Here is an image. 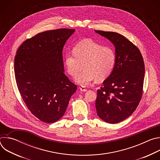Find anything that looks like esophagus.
<instances>
[{
    "label": "esophagus",
    "mask_w": 160,
    "mask_h": 160,
    "mask_svg": "<svg viewBox=\"0 0 160 160\" xmlns=\"http://www.w3.org/2000/svg\"><path fill=\"white\" fill-rule=\"evenodd\" d=\"M80 90L81 91H82V92H86V91H87V89L84 88L83 87H80Z\"/></svg>",
    "instance_id": "34e87169"
}]
</instances>
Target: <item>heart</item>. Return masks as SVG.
Returning a JSON list of instances; mask_svg holds the SVG:
<instances>
[{"mask_svg": "<svg viewBox=\"0 0 160 160\" xmlns=\"http://www.w3.org/2000/svg\"><path fill=\"white\" fill-rule=\"evenodd\" d=\"M116 54L109 47L85 39L77 44L73 52H67L64 56V64L68 73L75 77V82L82 87L90 85L96 79L102 81L112 72L116 63Z\"/></svg>", "mask_w": 160, "mask_h": 160, "instance_id": "heart-1", "label": "heart"}]
</instances>
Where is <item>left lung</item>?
<instances>
[{"mask_svg":"<svg viewBox=\"0 0 160 160\" xmlns=\"http://www.w3.org/2000/svg\"><path fill=\"white\" fill-rule=\"evenodd\" d=\"M95 32L112 43L117 58L112 72L98 90L97 114L107 123H117L129 117L140 102L144 62L139 49L124 36L112 32Z\"/></svg>","mask_w":160,"mask_h":160,"instance_id":"left-lung-1","label":"left lung"}]
</instances>
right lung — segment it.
Segmentation results:
<instances>
[{
	"mask_svg": "<svg viewBox=\"0 0 160 160\" xmlns=\"http://www.w3.org/2000/svg\"><path fill=\"white\" fill-rule=\"evenodd\" d=\"M74 29L39 33L18 48L14 58L16 84L33 115L48 123L59 120L77 85L64 74L62 49Z\"/></svg>",
	"mask_w": 160,
	"mask_h": 160,
	"instance_id": "add662e5",
	"label": "right lung"
}]
</instances>
